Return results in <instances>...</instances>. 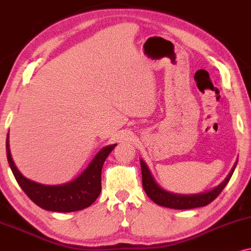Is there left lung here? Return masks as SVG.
Returning a JSON list of instances; mask_svg holds the SVG:
<instances>
[{
	"label": "left lung",
	"mask_w": 251,
	"mask_h": 251,
	"mask_svg": "<svg viewBox=\"0 0 251 251\" xmlns=\"http://www.w3.org/2000/svg\"><path fill=\"white\" fill-rule=\"evenodd\" d=\"M237 161L235 162L232 168L229 172L225 180L216 186L215 188L210 189V191L204 193H199V194H175V193L167 192L166 189L162 188L158 185L154 177H153L152 173H151L150 168L145 164L143 159H140V166H141V174H143V187L144 191L149 195V198L153 202H155L159 206L172 208V209H192V208H199L204 207L213 202L220 193L223 191L227 183L230 180L232 173H234L235 167H236Z\"/></svg>",
	"instance_id": "8db88e82"
}]
</instances>
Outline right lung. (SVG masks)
I'll return each mask as SVG.
<instances>
[{"instance_id":"right-lung-1","label":"right lung","mask_w":251,"mask_h":251,"mask_svg":"<svg viewBox=\"0 0 251 251\" xmlns=\"http://www.w3.org/2000/svg\"><path fill=\"white\" fill-rule=\"evenodd\" d=\"M117 144L108 145L97 153L87 167L76 179L63 185H42L28 179L19 171L11 158L9 146V133L7 134V158L15 179L23 192L38 207L45 210L58 213H70L90 207L101 192V168L105 160L112 152Z\"/></svg>"}]
</instances>
